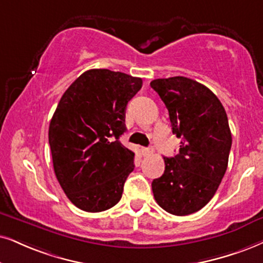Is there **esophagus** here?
Here are the masks:
<instances>
[{"instance_id": "1", "label": "esophagus", "mask_w": 263, "mask_h": 263, "mask_svg": "<svg viewBox=\"0 0 263 263\" xmlns=\"http://www.w3.org/2000/svg\"><path fill=\"white\" fill-rule=\"evenodd\" d=\"M142 154H143V156L151 155V154H153V149L152 148H143L142 149Z\"/></svg>"}]
</instances>
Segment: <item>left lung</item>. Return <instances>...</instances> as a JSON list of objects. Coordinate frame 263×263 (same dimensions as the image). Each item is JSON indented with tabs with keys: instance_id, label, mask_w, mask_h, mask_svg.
Here are the masks:
<instances>
[{
	"instance_id": "8db88e82",
	"label": "left lung",
	"mask_w": 263,
	"mask_h": 263,
	"mask_svg": "<svg viewBox=\"0 0 263 263\" xmlns=\"http://www.w3.org/2000/svg\"><path fill=\"white\" fill-rule=\"evenodd\" d=\"M151 86L167 108L172 134L181 138L178 154L164 158V175L153 181V194L172 215L194 214L211 200L227 170V114L220 99L192 79H156Z\"/></svg>"
}]
</instances>
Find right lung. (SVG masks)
<instances>
[{
    "label": "right lung",
    "instance_id": "1",
    "mask_svg": "<svg viewBox=\"0 0 263 263\" xmlns=\"http://www.w3.org/2000/svg\"><path fill=\"white\" fill-rule=\"evenodd\" d=\"M142 84L124 72L91 69L62 96L48 142L55 177L76 208L101 212L121 199L135 153L119 138L126 131L127 103Z\"/></svg>",
    "mask_w": 263,
    "mask_h": 263
}]
</instances>
